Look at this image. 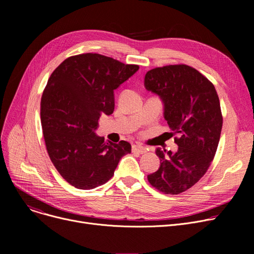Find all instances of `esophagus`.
<instances>
[{"instance_id": "34e87169", "label": "esophagus", "mask_w": 254, "mask_h": 254, "mask_svg": "<svg viewBox=\"0 0 254 254\" xmlns=\"http://www.w3.org/2000/svg\"><path fill=\"white\" fill-rule=\"evenodd\" d=\"M132 152H137V153L143 154V153L147 152V148H145L144 146H141V145H134V146H132Z\"/></svg>"}]
</instances>
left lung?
<instances>
[{
    "label": "left lung",
    "instance_id": "1",
    "mask_svg": "<svg viewBox=\"0 0 254 254\" xmlns=\"http://www.w3.org/2000/svg\"><path fill=\"white\" fill-rule=\"evenodd\" d=\"M144 86L161 99L164 118L180 135L175 138L176 152L156 148L161 165L147 178L159 191L178 194L201 179L214 158L222 127L217 92L205 76L186 64L148 71Z\"/></svg>",
    "mask_w": 254,
    "mask_h": 254
}]
</instances>
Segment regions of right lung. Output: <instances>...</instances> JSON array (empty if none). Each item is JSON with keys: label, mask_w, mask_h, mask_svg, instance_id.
I'll list each match as a JSON object with an SVG mask.
<instances>
[{"label": "right lung", "mask_w": 254, "mask_h": 254, "mask_svg": "<svg viewBox=\"0 0 254 254\" xmlns=\"http://www.w3.org/2000/svg\"><path fill=\"white\" fill-rule=\"evenodd\" d=\"M139 70L112 58L85 53L64 60L48 79L41 99V125L47 152L62 177L80 190H92L114 174L130 152L99 137L101 115L114 111V90Z\"/></svg>", "instance_id": "1"}]
</instances>
